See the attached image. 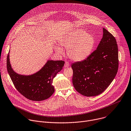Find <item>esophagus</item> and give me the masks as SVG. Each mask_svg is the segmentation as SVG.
<instances>
[{"label": "esophagus", "instance_id": "34e87169", "mask_svg": "<svg viewBox=\"0 0 131 131\" xmlns=\"http://www.w3.org/2000/svg\"><path fill=\"white\" fill-rule=\"evenodd\" d=\"M70 66V63L68 62H66L65 64H64V67L65 68H68Z\"/></svg>", "mask_w": 131, "mask_h": 131}]
</instances>
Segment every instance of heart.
Returning a JSON list of instances; mask_svg holds the SVG:
<instances>
[{"label": "heart", "instance_id": "b5f03b06", "mask_svg": "<svg viewBox=\"0 0 131 131\" xmlns=\"http://www.w3.org/2000/svg\"><path fill=\"white\" fill-rule=\"evenodd\" d=\"M59 45L67 49L69 58L74 61H81L87 58L93 49L95 44L94 37L82 30H76L64 36L59 41ZM54 49L57 53L63 55L64 51L59 46Z\"/></svg>", "mask_w": 131, "mask_h": 131}]
</instances>
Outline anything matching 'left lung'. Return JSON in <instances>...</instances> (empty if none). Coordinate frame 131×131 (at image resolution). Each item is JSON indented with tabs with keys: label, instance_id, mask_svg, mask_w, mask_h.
<instances>
[{
	"label": "left lung",
	"instance_id": "1",
	"mask_svg": "<svg viewBox=\"0 0 131 131\" xmlns=\"http://www.w3.org/2000/svg\"><path fill=\"white\" fill-rule=\"evenodd\" d=\"M103 37L95 49L82 61L73 63V85L86 96L102 93L111 84L118 69V49L115 37L103 28Z\"/></svg>",
	"mask_w": 131,
	"mask_h": 131
}]
</instances>
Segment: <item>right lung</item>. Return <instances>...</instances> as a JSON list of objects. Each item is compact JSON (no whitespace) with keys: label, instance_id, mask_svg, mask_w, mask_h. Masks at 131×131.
Masks as SVG:
<instances>
[{"label":"right lung","instance_id":"right-lung-1","mask_svg":"<svg viewBox=\"0 0 131 131\" xmlns=\"http://www.w3.org/2000/svg\"><path fill=\"white\" fill-rule=\"evenodd\" d=\"M10 50L7 56V68L11 79L18 92L27 99L34 101L47 99L55 91L53 79L64 64L62 60H48L38 72L30 75L15 72L10 61Z\"/></svg>","mask_w":131,"mask_h":131}]
</instances>
